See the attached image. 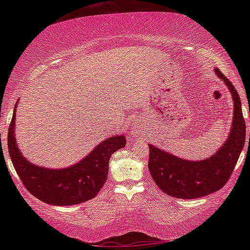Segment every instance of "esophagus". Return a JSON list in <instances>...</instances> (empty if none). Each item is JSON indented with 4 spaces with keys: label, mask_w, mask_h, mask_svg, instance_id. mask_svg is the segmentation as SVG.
<instances>
[{
    "label": "esophagus",
    "mask_w": 250,
    "mask_h": 250,
    "mask_svg": "<svg viewBox=\"0 0 250 250\" xmlns=\"http://www.w3.org/2000/svg\"><path fill=\"white\" fill-rule=\"evenodd\" d=\"M142 132H143V131H142L141 126H135V128L133 129V134L134 135H141Z\"/></svg>",
    "instance_id": "1"
}]
</instances>
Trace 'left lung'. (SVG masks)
Instances as JSON below:
<instances>
[{
    "mask_svg": "<svg viewBox=\"0 0 250 250\" xmlns=\"http://www.w3.org/2000/svg\"><path fill=\"white\" fill-rule=\"evenodd\" d=\"M215 74L228 87L234 101L229 135L216 153L202 161H188L149 145V171L152 179L161 191L170 196L191 200L217 192L229 180L244 147L246 125L239 95L221 70L215 68Z\"/></svg>",
    "mask_w": 250,
    "mask_h": 250,
    "instance_id": "1",
    "label": "left lung"
}]
</instances>
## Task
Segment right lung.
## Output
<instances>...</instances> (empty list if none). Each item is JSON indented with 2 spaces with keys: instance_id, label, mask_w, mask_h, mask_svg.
<instances>
[{
  "instance_id": "obj_1",
  "label": "right lung",
  "mask_w": 250,
  "mask_h": 250,
  "mask_svg": "<svg viewBox=\"0 0 250 250\" xmlns=\"http://www.w3.org/2000/svg\"><path fill=\"white\" fill-rule=\"evenodd\" d=\"M8 126L7 147L16 173L25 188L40 201L49 205L68 206L94 198L108 177L109 159L117 150L125 147L124 134L105 139L86 158L65 168L42 167L24 158L15 140V112Z\"/></svg>"
}]
</instances>
